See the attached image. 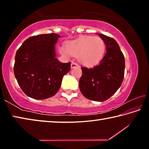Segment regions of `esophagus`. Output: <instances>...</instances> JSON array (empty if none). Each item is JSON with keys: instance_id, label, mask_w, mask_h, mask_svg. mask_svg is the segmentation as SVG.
Returning <instances> with one entry per match:
<instances>
[{"instance_id": "esophagus-1", "label": "esophagus", "mask_w": 149, "mask_h": 149, "mask_svg": "<svg viewBox=\"0 0 149 149\" xmlns=\"http://www.w3.org/2000/svg\"><path fill=\"white\" fill-rule=\"evenodd\" d=\"M77 66H79V65H78L76 62H72V64H71L72 68H74L77 67Z\"/></svg>"}]
</instances>
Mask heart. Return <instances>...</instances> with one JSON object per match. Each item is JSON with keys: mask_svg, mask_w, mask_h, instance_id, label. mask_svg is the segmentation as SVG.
<instances>
[{"mask_svg": "<svg viewBox=\"0 0 149 149\" xmlns=\"http://www.w3.org/2000/svg\"><path fill=\"white\" fill-rule=\"evenodd\" d=\"M106 45L99 37H82L69 42L66 48L62 47L60 52L65 56H78L81 64L87 65L99 62L104 54Z\"/></svg>", "mask_w": 149, "mask_h": 149, "instance_id": "heart-1", "label": "heart"}]
</instances>
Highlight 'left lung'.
<instances>
[{"mask_svg":"<svg viewBox=\"0 0 149 149\" xmlns=\"http://www.w3.org/2000/svg\"><path fill=\"white\" fill-rule=\"evenodd\" d=\"M104 41L107 53L99 65L87 68L82 67L79 89L87 99L94 101H104L119 89L125 71V58L116 40L98 33Z\"/></svg>","mask_w":149,"mask_h":149,"instance_id":"8db88e82","label":"left lung"}]
</instances>
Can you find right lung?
<instances>
[{
	"mask_svg": "<svg viewBox=\"0 0 149 149\" xmlns=\"http://www.w3.org/2000/svg\"><path fill=\"white\" fill-rule=\"evenodd\" d=\"M56 33L29 37L17 50L14 72L23 92L35 99H46L58 91L62 78L70 72L71 62L62 63L56 57Z\"/></svg>",
	"mask_w": 149,
	"mask_h": 149,
	"instance_id": "1",
	"label": "right lung"
}]
</instances>
